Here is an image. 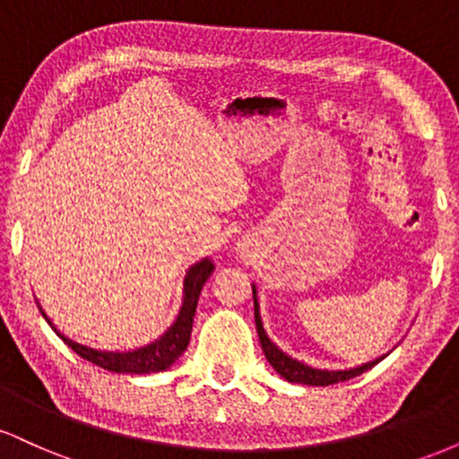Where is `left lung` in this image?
Returning a JSON list of instances; mask_svg holds the SVG:
<instances>
[{
    "label": "left lung",
    "instance_id": "8db88e82",
    "mask_svg": "<svg viewBox=\"0 0 459 459\" xmlns=\"http://www.w3.org/2000/svg\"><path fill=\"white\" fill-rule=\"evenodd\" d=\"M252 298H255V321H256V332H259L261 347H263V351H265L267 362H270V365L276 368V373H281L284 380L296 382V384H308V386H330V384L351 380V377L360 376V373H365L367 368L376 367L377 362L382 360V358H377V360L367 362V365H362V367L345 368V371H328V368H313V367L304 365V362H299V360H296V358L287 356L282 350H278V347L272 343L270 336H267L265 330H263L255 287H252Z\"/></svg>",
    "mask_w": 459,
    "mask_h": 459
}]
</instances>
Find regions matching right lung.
<instances>
[{
  "label": "right lung",
  "mask_w": 459,
  "mask_h": 459,
  "mask_svg": "<svg viewBox=\"0 0 459 459\" xmlns=\"http://www.w3.org/2000/svg\"><path fill=\"white\" fill-rule=\"evenodd\" d=\"M212 272H213V263L209 259H203L200 263H196V265L187 272L186 282H183V307L178 310V317L175 324H172L166 334L160 336L155 343L140 347V350H134V351H99V350H92V347L79 345L75 341L66 339L65 334H60L43 310H40V313H43L47 324H49L51 328L62 336V341H65V343L71 347L77 356H82L83 360L92 362V365L103 367L114 373H140V376L142 373L166 371V368L172 367V362H175L177 358L187 350L200 289H203V284L207 282V278L212 276Z\"/></svg>",
  "instance_id": "add662e5"
}]
</instances>
